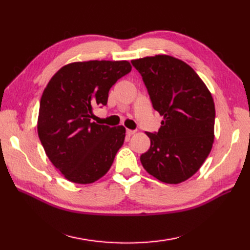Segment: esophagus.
I'll list each match as a JSON object with an SVG mask.
<instances>
[{
	"label": "esophagus",
	"instance_id": "obj_1",
	"mask_svg": "<svg viewBox=\"0 0 250 250\" xmlns=\"http://www.w3.org/2000/svg\"><path fill=\"white\" fill-rule=\"evenodd\" d=\"M133 134H135V131L134 130H126V135H128V136H131V135H133Z\"/></svg>",
	"mask_w": 250,
	"mask_h": 250
}]
</instances>
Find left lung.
Masks as SVG:
<instances>
[{"instance_id":"8db88e82","label":"left lung","mask_w":250,"mask_h":250,"mask_svg":"<svg viewBox=\"0 0 250 250\" xmlns=\"http://www.w3.org/2000/svg\"><path fill=\"white\" fill-rule=\"evenodd\" d=\"M152 106L161 117L158 133L141 162L153 177L179 184L199 171L214 143L215 104L204 82L187 63L167 55L132 60Z\"/></svg>"}]
</instances>
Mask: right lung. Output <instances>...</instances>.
<instances>
[{
    "label": "right lung",
    "instance_id": "1",
    "mask_svg": "<svg viewBox=\"0 0 250 250\" xmlns=\"http://www.w3.org/2000/svg\"><path fill=\"white\" fill-rule=\"evenodd\" d=\"M131 68L125 60L68 63L44 89L37 133L47 157L70 182L92 184L113 164L125 128L91 122L93 107L107 104L109 89Z\"/></svg>",
    "mask_w": 250,
    "mask_h": 250
}]
</instances>
